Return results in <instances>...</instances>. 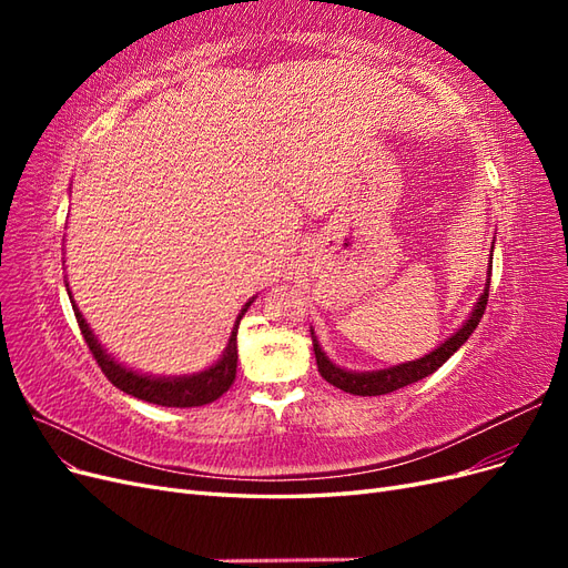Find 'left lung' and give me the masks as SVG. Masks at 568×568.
Here are the masks:
<instances>
[{
    "mask_svg": "<svg viewBox=\"0 0 568 568\" xmlns=\"http://www.w3.org/2000/svg\"><path fill=\"white\" fill-rule=\"evenodd\" d=\"M488 277H490V270H488ZM488 291H490V280L486 282L484 294H480L469 320L464 322L448 341L440 343L436 351H432L419 359H412V363H403V365H395V367L379 369V372H348V369L336 367L332 359L324 355V351L320 348L315 332H311L315 357H317V369L332 386L346 390V393H353V395H386V393H393V390L415 384V382L424 379V376L434 374L440 365H445V359H448L462 346V343L474 334L480 317H484V313H486Z\"/></svg>",
    "mask_w": 568,
    "mask_h": 568,
    "instance_id": "1",
    "label": "left lung"
}]
</instances>
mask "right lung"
I'll list each match as a JSON object with an SVG mask.
<instances>
[{
	"mask_svg": "<svg viewBox=\"0 0 568 568\" xmlns=\"http://www.w3.org/2000/svg\"><path fill=\"white\" fill-rule=\"evenodd\" d=\"M71 296V294H68ZM73 303V296H71ZM253 298L242 307L239 313L232 336L227 341V348L222 353V357L217 363L209 369H203L199 374L192 376H146V374H136L128 367H123L120 363L101 348V343L97 341V336L92 334L90 324L84 322L82 313L78 311V305L73 303V313L75 320L80 324V332L84 336V343L90 346V353L94 355L97 365L101 367V372L106 374V379L120 388L128 395H134V398L153 403V405H163V407H199V405H209L213 400H217L222 393H227L230 386L236 379V332H239V322L246 315V311L251 307Z\"/></svg>",
	"mask_w": 568,
	"mask_h": 568,
	"instance_id": "obj_1",
	"label": "right lung"
}]
</instances>
